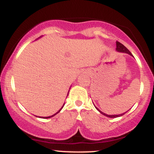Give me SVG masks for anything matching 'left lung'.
<instances>
[{"label": "left lung", "instance_id": "left-lung-1", "mask_svg": "<svg viewBox=\"0 0 154 154\" xmlns=\"http://www.w3.org/2000/svg\"><path fill=\"white\" fill-rule=\"evenodd\" d=\"M116 50H117L118 51H119V52L126 53V54H130V55H131V56H132L131 53H130V51H129L128 49L125 46V45H122V44L121 43H119V42H118V41H116ZM95 108H96V107H95ZM96 109H98H98H97V108H96ZM98 111H99V112L100 113V114H103V115L106 116H108V117H110V118H116V117H119V116H122V115H124V114H125V113H126V112H125V113H124V114H119V115H108V114H104V113L102 112V111H100V110H98Z\"/></svg>", "mask_w": 154, "mask_h": 154}]
</instances>
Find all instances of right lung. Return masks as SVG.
I'll return each instance as SVG.
<instances>
[{
  "mask_svg": "<svg viewBox=\"0 0 154 154\" xmlns=\"http://www.w3.org/2000/svg\"><path fill=\"white\" fill-rule=\"evenodd\" d=\"M63 106H62V107H61V109H62V108H63ZM61 109H60V110H59V111H58V112H57V113H56V114H54V115H52V116H48V117H43V118H45V119H48V118H51V117H52V116H55V115H56V114H58V113H59V111L61 110Z\"/></svg>",
  "mask_w": 154,
  "mask_h": 154,
  "instance_id": "add662e5",
  "label": "right lung"
}]
</instances>
